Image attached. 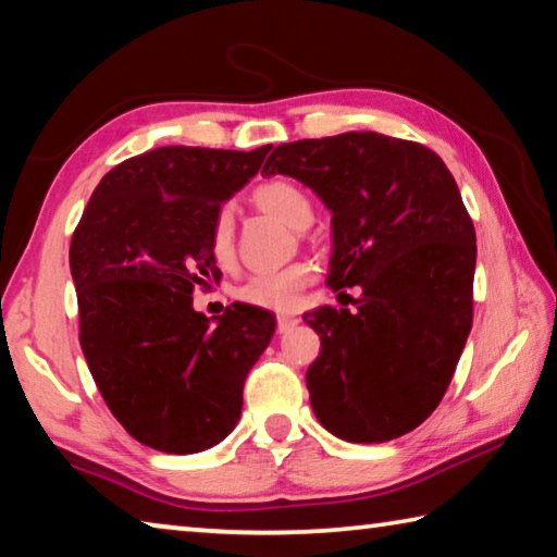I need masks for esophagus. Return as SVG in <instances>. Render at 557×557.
<instances>
[{"label": "esophagus", "instance_id": "esophagus-1", "mask_svg": "<svg viewBox=\"0 0 557 557\" xmlns=\"http://www.w3.org/2000/svg\"><path fill=\"white\" fill-rule=\"evenodd\" d=\"M297 324H299V319L292 317V314H280V317H277V332H280V334L289 332V329L297 326Z\"/></svg>", "mask_w": 557, "mask_h": 557}]
</instances>
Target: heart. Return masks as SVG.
<instances>
[{
  "label": "heart",
  "instance_id": "b5f03b06",
  "mask_svg": "<svg viewBox=\"0 0 557 557\" xmlns=\"http://www.w3.org/2000/svg\"><path fill=\"white\" fill-rule=\"evenodd\" d=\"M252 201L260 211L275 215L295 231H305L312 223V201H309V196L299 186L282 182V178L260 184L252 191ZM211 256L223 268H228L235 258V215L231 206H223L213 219ZM312 268L299 262V265L250 277L238 289V297L252 307L287 312V309L297 307L301 292L312 282Z\"/></svg>",
  "mask_w": 557,
  "mask_h": 557
}]
</instances>
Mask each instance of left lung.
<instances>
[{"mask_svg":"<svg viewBox=\"0 0 557 557\" xmlns=\"http://www.w3.org/2000/svg\"><path fill=\"white\" fill-rule=\"evenodd\" d=\"M262 174L292 176L332 213L326 285L356 309L319 307L307 369L317 420L338 440L405 435L437 408L471 332L474 223L445 162L418 143L344 132L280 145Z\"/></svg>","mask_w":557,"mask_h":557,"instance_id":"obj_1","label":"left lung"}]
</instances>
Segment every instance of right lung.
I'll use <instances>...</instances> for the list:
<instances>
[{
  "label": "right lung",
  "instance_id": "obj_1",
  "mask_svg": "<svg viewBox=\"0 0 557 557\" xmlns=\"http://www.w3.org/2000/svg\"><path fill=\"white\" fill-rule=\"evenodd\" d=\"M252 152L159 147L100 178L71 240L81 348L102 400L132 437L166 455L219 445L238 425L243 385L275 334L268 309H194L221 270L211 225L258 174Z\"/></svg>",
  "mask_w": 557,
  "mask_h": 557
}]
</instances>
